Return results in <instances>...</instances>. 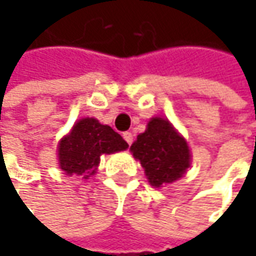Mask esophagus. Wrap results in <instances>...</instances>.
Wrapping results in <instances>:
<instances>
[{"label":"esophagus","mask_w":256,"mask_h":256,"mask_svg":"<svg viewBox=\"0 0 256 256\" xmlns=\"http://www.w3.org/2000/svg\"><path fill=\"white\" fill-rule=\"evenodd\" d=\"M124 140L126 141L128 145H131L134 142V135L131 132H124Z\"/></svg>","instance_id":"esophagus-1"}]
</instances>
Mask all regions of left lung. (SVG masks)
Segmentation results:
<instances>
[{
	"mask_svg": "<svg viewBox=\"0 0 256 256\" xmlns=\"http://www.w3.org/2000/svg\"><path fill=\"white\" fill-rule=\"evenodd\" d=\"M131 151L141 161L154 186L171 184L190 168V150L186 141L162 118H152L146 131L138 135Z\"/></svg>",
	"mask_w": 256,
	"mask_h": 256,
	"instance_id": "1",
	"label": "left lung"
}]
</instances>
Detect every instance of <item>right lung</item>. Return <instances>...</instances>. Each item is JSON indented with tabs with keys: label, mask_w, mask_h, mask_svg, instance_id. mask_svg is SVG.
I'll list each match as a JSON object with an SVG mask.
<instances>
[{
	"label": "right lung",
	"mask_w": 256,
	"mask_h": 256,
	"mask_svg": "<svg viewBox=\"0 0 256 256\" xmlns=\"http://www.w3.org/2000/svg\"><path fill=\"white\" fill-rule=\"evenodd\" d=\"M128 144L111 126L94 118H84L75 124L68 136L60 142V166L66 175H82L88 180L95 174L102 154L124 151Z\"/></svg>",
	"instance_id": "right-lung-1"
}]
</instances>
